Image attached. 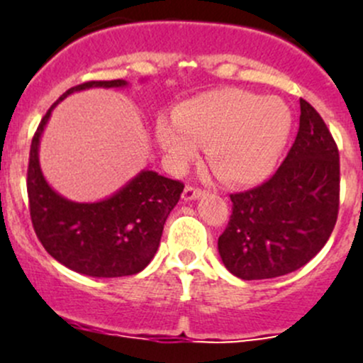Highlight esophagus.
Returning <instances> with one entry per match:
<instances>
[{"label":"esophagus","mask_w":363,"mask_h":363,"mask_svg":"<svg viewBox=\"0 0 363 363\" xmlns=\"http://www.w3.org/2000/svg\"><path fill=\"white\" fill-rule=\"evenodd\" d=\"M205 193H206V191L198 189V187L186 186L184 193H182V199H184V201H191V199H198V198H201V196L205 194Z\"/></svg>","instance_id":"1"}]
</instances>
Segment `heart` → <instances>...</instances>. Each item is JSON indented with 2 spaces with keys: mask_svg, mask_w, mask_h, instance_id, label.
<instances>
[{
  "mask_svg": "<svg viewBox=\"0 0 363 363\" xmlns=\"http://www.w3.org/2000/svg\"><path fill=\"white\" fill-rule=\"evenodd\" d=\"M294 116L280 97L222 89L205 91L158 118L155 138L170 165L181 169L205 147L220 181L249 186L273 172L289 143Z\"/></svg>",
  "mask_w": 363,
  "mask_h": 363,
  "instance_id": "heart-1",
  "label": "heart"
}]
</instances>
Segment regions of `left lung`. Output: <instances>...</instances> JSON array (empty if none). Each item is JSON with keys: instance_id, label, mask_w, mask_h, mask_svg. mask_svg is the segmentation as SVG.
<instances>
[{"instance_id": "obj_1", "label": "left lung", "mask_w": 363, "mask_h": 363, "mask_svg": "<svg viewBox=\"0 0 363 363\" xmlns=\"http://www.w3.org/2000/svg\"><path fill=\"white\" fill-rule=\"evenodd\" d=\"M230 199L218 252L240 280L283 277L324 247L338 218L340 153L309 102L301 99L297 138L273 177Z\"/></svg>"}]
</instances>
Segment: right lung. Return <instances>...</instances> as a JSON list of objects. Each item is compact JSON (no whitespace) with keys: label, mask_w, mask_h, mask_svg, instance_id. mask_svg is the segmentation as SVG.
<instances>
[{"label":"right lung","mask_w":363,"mask_h":363,"mask_svg":"<svg viewBox=\"0 0 363 363\" xmlns=\"http://www.w3.org/2000/svg\"><path fill=\"white\" fill-rule=\"evenodd\" d=\"M121 89L126 80L86 82L72 86L52 104L30 145L27 193L37 239L56 261L94 278L140 273L155 256L164 223L177 205L184 184L141 170L128 184L102 201L77 203L62 198L45 181L39 164V143L54 107L73 91Z\"/></svg>","instance_id":"obj_1"}]
</instances>
